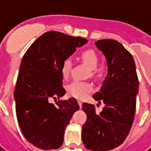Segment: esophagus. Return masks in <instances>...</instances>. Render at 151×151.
<instances>
[{
	"label": "esophagus",
	"instance_id": "obj_1",
	"mask_svg": "<svg viewBox=\"0 0 151 151\" xmlns=\"http://www.w3.org/2000/svg\"><path fill=\"white\" fill-rule=\"evenodd\" d=\"M78 105H79V107H80V108H82V102L78 101Z\"/></svg>",
	"mask_w": 151,
	"mask_h": 151
}]
</instances>
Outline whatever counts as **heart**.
<instances>
[{
    "label": "heart",
    "instance_id": "obj_1",
    "mask_svg": "<svg viewBox=\"0 0 151 151\" xmlns=\"http://www.w3.org/2000/svg\"><path fill=\"white\" fill-rule=\"evenodd\" d=\"M80 58L83 62L91 69L92 73L98 67L99 56L95 50L89 48L82 51L80 54ZM72 61L69 58H65L60 63V72L64 78L69 76L70 70L72 69ZM92 86L87 82L81 81H74L67 86V93L69 96L78 99H84L91 91Z\"/></svg>",
    "mask_w": 151,
    "mask_h": 151
}]
</instances>
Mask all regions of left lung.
<instances>
[{
  "mask_svg": "<svg viewBox=\"0 0 151 151\" xmlns=\"http://www.w3.org/2000/svg\"><path fill=\"white\" fill-rule=\"evenodd\" d=\"M95 45L104 54L108 74L93 98L104 108L99 114L95 105L83 103L87 116L82 126L83 144L92 151L110 150L121 145L134 120L138 78L133 56L116 40H101Z\"/></svg>",
  "mask_w": 151,
  "mask_h": 151,
  "instance_id": "obj_1",
  "label": "left lung"
}]
</instances>
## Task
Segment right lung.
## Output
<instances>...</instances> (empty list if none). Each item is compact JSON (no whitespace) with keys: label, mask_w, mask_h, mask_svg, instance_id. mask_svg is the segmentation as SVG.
Instances as JSON below:
<instances>
[{"label":"right lung","mask_w":151,"mask_h":151,"mask_svg":"<svg viewBox=\"0 0 151 151\" xmlns=\"http://www.w3.org/2000/svg\"><path fill=\"white\" fill-rule=\"evenodd\" d=\"M88 40L48 31L32 43L22 60L14 90L16 116L25 138L42 150L58 149L64 140L65 127L79 109L76 99L62 97L60 63L69 58Z\"/></svg>","instance_id":"add662e5"}]
</instances>
